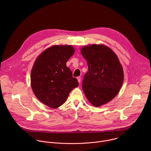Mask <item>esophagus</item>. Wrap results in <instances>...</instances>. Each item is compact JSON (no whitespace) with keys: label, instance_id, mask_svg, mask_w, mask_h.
I'll return each mask as SVG.
<instances>
[{"label":"esophagus","instance_id":"1","mask_svg":"<svg viewBox=\"0 0 151 151\" xmlns=\"http://www.w3.org/2000/svg\"><path fill=\"white\" fill-rule=\"evenodd\" d=\"M76 78H77V80H78V82L80 83V82H81V77H80V76H78V77H77Z\"/></svg>","mask_w":151,"mask_h":151}]
</instances>
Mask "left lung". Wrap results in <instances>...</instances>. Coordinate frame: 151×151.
Here are the masks:
<instances>
[{
	"label": "left lung",
	"mask_w": 151,
	"mask_h": 151,
	"mask_svg": "<svg viewBox=\"0 0 151 151\" xmlns=\"http://www.w3.org/2000/svg\"><path fill=\"white\" fill-rule=\"evenodd\" d=\"M81 52L88 64L82 90L96 107L111 101L119 92L124 81L122 66L116 54L104 45L82 47Z\"/></svg>",
	"instance_id": "left-lung-1"
}]
</instances>
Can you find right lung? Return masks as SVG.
I'll use <instances>...</instances> for the list:
<instances>
[{
	"mask_svg": "<svg viewBox=\"0 0 151 151\" xmlns=\"http://www.w3.org/2000/svg\"><path fill=\"white\" fill-rule=\"evenodd\" d=\"M75 51L72 45H53L43 51L34 63L30 75L33 92L51 108L65 103L70 91L79 85L66 66Z\"/></svg>",
	"mask_w": 151,
	"mask_h": 151,
	"instance_id": "add662e5",
	"label": "right lung"
}]
</instances>
